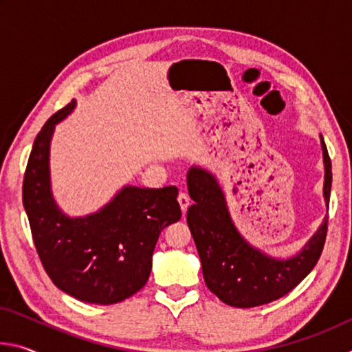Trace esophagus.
Wrapping results in <instances>:
<instances>
[{
    "mask_svg": "<svg viewBox=\"0 0 352 352\" xmlns=\"http://www.w3.org/2000/svg\"><path fill=\"white\" fill-rule=\"evenodd\" d=\"M178 205H180V210H182V212L184 214V212H186L188 211V208H189V197H188V195L186 194H180V195H178Z\"/></svg>",
    "mask_w": 352,
    "mask_h": 352,
    "instance_id": "esophagus-1",
    "label": "esophagus"
}]
</instances>
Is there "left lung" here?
Here are the masks:
<instances>
[{
	"label": "left lung",
	"instance_id": "1",
	"mask_svg": "<svg viewBox=\"0 0 352 352\" xmlns=\"http://www.w3.org/2000/svg\"><path fill=\"white\" fill-rule=\"evenodd\" d=\"M323 152V199L329 208L332 166L320 135ZM189 197L188 226L200 256L205 283L214 295L233 307H256L275 301L295 289L317 264L323 252L327 216L295 254L278 258L254 247L237 230L225 190L217 175L201 166H190L186 175Z\"/></svg>",
	"mask_w": 352,
	"mask_h": 352
}]
</instances>
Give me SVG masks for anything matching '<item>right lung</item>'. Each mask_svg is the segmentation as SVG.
Masks as SVG:
<instances>
[{
	"mask_svg": "<svg viewBox=\"0 0 352 352\" xmlns=\"http://www.w3.org/2000/svg\"><path fill=\"white\" fill-rule=\"evenodd\" d=\"M76 100L47 119L34 141L23 182V205L35 248L65 294L91 305H115L144 287L160 233L182 217L178 189L126 184L98 211L68 216L54 199L51 141Z\"/></svg>",
	"mask_w": 352,
	"mask_h": 352,
	"instance_id": "add662e5",
	"label": "right lung"
}]
</instances>
